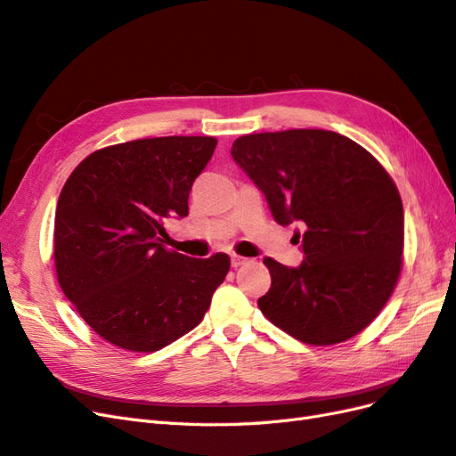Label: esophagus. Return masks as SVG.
Listing matches in <instances>:
<instances>
[{"instance_id": "34e87169", "label": "esophagus", "mask_w": 456, "mask_h": 456, "mask_svg": "<svg viewBox=\"0 0 456 456\" xmlns=\"http://www.w3.org/2000/svg\"><path fill=\"white\" fill-rule=\"evenodd\" d=\"M247 262L245 256H240V255H232V266L238 268V266H243Z\"/></svg>"}]
</instances>
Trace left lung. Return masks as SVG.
Listing matches in <instances>:
<instances>
[{"label": "left lung", "mask_w": 456, "mask_h": 456, "mask_svg": "<svg viewBox=\"0 0 456 456\" xmlns=\"http://www.w3.org/2000/svg\"><path fill=\"white\" fill-rule=\"evenodd\" d=\"M232 158L266 196L275 223H305L298 268L265 258L272 285L260 312L312 346L362 333L403 265V203L388 171L348 136L323 129L243 134Z\"/></svg>", "instance_id": "left-lung-1"}]
</instances>
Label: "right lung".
<instances>
[{
  "label": "right lung",
  "instance_id": "obj_1",
  "mask_svg": "<svg viewBox=\"0 0 456 456\" xmlns=\"http://www.w3.org/2000/svg\"><path fill=\"white\" fill-rule=\"evenodd\" d=\"M216 148L213 136H156L93 151L68 176L54 213V270L96 335L156 352L200 325L230 256L190 258L163 247L165 220Z\"/></svg>",
  "mask_w": 456,
  "mask_h": 456
}]
</instances>
